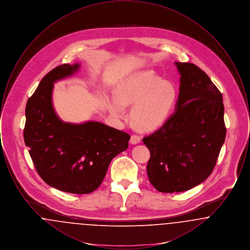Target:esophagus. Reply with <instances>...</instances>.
I'll list each match as a JSON object with an SVG mask.
<instances>
[{"label":"esophagus","mask_w":250,"mask_h":250,"mask_svg":"<svg viewBox=\"0 0 250 250\" xmlns=\"http://www.w3.org/2000/svg\"><path fill=\"white\" fill-rule=\"evenodd\" d=\"M141 143V137L138 136V135L133 134L130 138L131 144H138V143Z\"/></svg>","instance_id":"esophagus-1"}]
</instances>
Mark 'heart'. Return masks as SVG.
<instances>
[{"instance_id":"obj_1","label":"heart","mask_w":250,"mask_h":250,"mask_svg":"<svg viewBox=\"0 0 250 250\" xmlns=\"http://www.w3.org/2000/svg\"><path fill=\"white\" fill-rule=\"evenodd\" d=\"M178 98L174 84L164 81L154 72L140 71L120 84L116 96L107 101L110 113L121 118L125 106H132L130 117L140 130L153 131L160 127L171 113Z\"/></svg>"}]
</instances>
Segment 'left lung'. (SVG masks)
Returning a JSON list of instances; mask_svg holds the SVG:
<instances>
[{
    "label": "left lung",
    "instance_id": "obj_1",
    "mask_svg": "<svg viewBox=\"0 0 250 250\" xmlns=\"http://www.w3.org/2000/svg\"><path fill=\"white\" fill-rule=\"evenodd\" d=\"M175 64L181 75L175 111L143 140L151 154L149 181L164 193L188 190L208 178L226 137L222 94L196 64Z\"/></svg>",
    "mask_w": 250,
    "mask_h": 250
}]
</instances>
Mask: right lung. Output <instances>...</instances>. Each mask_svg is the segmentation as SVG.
<instances>
[{
  "instance_id": "obj_1",
  "label": "right lung",
  "mask_w": 250,
  "mask_h": 250,
  "mask_svg": "<svg viewBox=\"0 0 250 250\" xmlns=\"http://www.w3.org/2000/svg\"><path fill=\"white\" fill-rule=\"evenodd\" d=\"M79 68V63H64L42 79L26 104L23 136L45 183L61 191L88 194L101 185L112 158L127 149L130 136L99 122L76 125L59 119L52 106L53 83Z\"/></svg>"
}]
</instances>
